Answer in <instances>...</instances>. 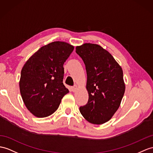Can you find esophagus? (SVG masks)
<instances>
[{
  "mask_svg": "<svg viewBox=\"0 0 153 153\" xmlns=\"http://www.w3.org/2000/svg\"><path fill=\"white\" fill-rule=\"evenodd\" d=\"M71 89H72V91H73V92H74V91H75L76 90V89H78V87H77V85H74V86L73 87H72L71 88Z\"/></svg>",
  "mask_w": 153,
  "mask_h": 153,
  "instance_id": "esophagus-1",
  "label": "esophagus"
}]
</instances>
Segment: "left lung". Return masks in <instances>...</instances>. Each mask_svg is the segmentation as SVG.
I'll return each instance as SVG.
<instances>
[{"label": "left lung", "instance_id": "8db88e82", "mask_svg": "<svg viewBox=\"0 0 153 153\" xmlns=\"http://www.w3.org/2000/svg\"><path fill=\"white\" fill-rule=\"evenodd\" d=\"M87 73L88 102L80 107L82 116L92 124L108 121L120 107L125 91L121 67L99 45L84 43L76 47Z\"/></svg>", "mask_w": 153, "mask_h": 153}]
</instances>
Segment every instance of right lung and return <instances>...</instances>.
I'll return each instance as SVG.
<instances>
[{
	"instance_id": "add662e5",
	"label": "right lung",
	"mask_w": 153,
	"mask_h": 153,
	"mask_svg": "<svg viewBox=\"0 0 153 153\" xmlns=\"http://www.w3.org/2000/svg\"><path fill=\"white\" fill-rule=\"evenodd\" d=\"M74 50L71 45L54 42L41 47L23 67L20 93L27 109L37 117L56 110L69 90L63 84L64 62Z\"/></svg>"
}]
</instances>
